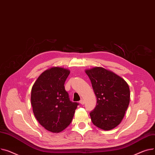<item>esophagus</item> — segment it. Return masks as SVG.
Returning <instances> with one entry per match:
<instances>
[{
  "label": "esophagus",
  "mask_w": 155,
  "mask_h": 155,
  "mask_svg": "<svg viewBox=\"0 0 155 155\" xmlns=\"http://www.w3.org/2000/svg\"><path fill=\"white\" fill-rule=\"evenodd\" d=\"M79 103H80L81 104H84V101L83 99H81L80 101H79Z\"/></svg>",
  "instance_id": "1"
}]
</instances>
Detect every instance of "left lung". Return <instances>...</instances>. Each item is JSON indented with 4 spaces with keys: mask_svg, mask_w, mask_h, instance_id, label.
I'll return each mask as SVG.
<instances>
[{
    "mask_svg": "<svg viewBox=\"0 0 155 155\" xmlns=\"http://www.w3.org/2000/svg\"><path fill=\"white\" fill-rule=\"evenodd\" d=\"M97 97L90 116L97 128L109 131L119 125L128 109L130 91L128 83L111 71L102 67L86 69Z\"/></svg>",
    "mask_w": 155,
    "mask_h": 155,
    "instance_id": "left-lung-1",
    "label": "left lung"
}]
</instances>
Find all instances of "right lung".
Returning a JSON list of instances; mask_svg holds the SVG:
<instances>
[{"mask_svg":"<svg viewBox=\"0 0 155 155\" xmlns=\"http://www.w3.org/2000/svg\"><path fill=\"white\" fill-rule=\"evenodd\" d=\"M70 73L68 69L52 67L44 71L31 90V104L36 120L44 128L58 133L71 123L79 104L70 101L64 83Z\"/></svg>","mask_w":155,"mask_h":155,"instance_id":"1","label":"right lung"}]
</instances>
